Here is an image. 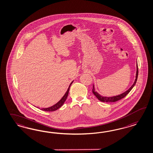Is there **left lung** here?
Returning <instances> with one entry per match:
<instances>
[{"label": "left lung", "mask_w": 153, "mask_h": 153, "mask_svg": "<svg viewBox=\"0 0 153 153\" xmlns=\"http://www.w3.org/2000/svg\"><path fill=\"white\" fill-rule=\"evenodd\" d=\"M138 73H139V71H138V65H137L136 76V79H135V81H134V84L132 85V86L127 91H126V92L123 93V94H120V95H117V96L113 97H102L100 95H99L97 92H96V91H95L94 86H93V90H92L93 94H94L95 95V97H97V99H98L100 101H101V102H117V101H118V100H120L121 99L125 97L126 96L128 93H130V91L134 87L135 84L136 83V81H137V77H138Z\"/></svg>", "instance_id": "8db88e82"}]
</instances>
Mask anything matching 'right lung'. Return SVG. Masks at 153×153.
<instances>
[{
	"instance_id": "obj_1",
	"label": "right lung",
	"mask_w": 153,
	"mask_h": 153,
	"mask_svg": "<svg viewBox=\"0 0 153 153\" xmlns=\"http://www.w3.org/2000/svg\"><path fill=\"white\" fill-rule=\"evenodd\" d=\"M73 82V81L70 84V86L68 88L67 92L65 93V95L63 96V97H62L61 99H60V101L58 102L55 105H54L52 107H49V108H42L41 110L42 111H55L56 110H57L58 109H59L60 107H62L63 105V104H64L65 101L66 100L67 97H68V93H69V90H70V86L71 85H72V83Z\"/></svg>"
}]
</instances>
